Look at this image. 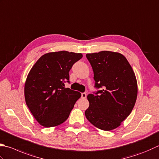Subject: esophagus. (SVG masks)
Instances as JSON below:
<instances>
[{
  "mask_svg": "<svg viewBox=\"0 0 159 159\" xmlns=\"http://www.w3.org/2000/svg\"><path fill=\"white\" fill-rule=\"evenodd\" d=\"M82 98H86V93H82Z\"/></svg>",
  "mask_w": 159,
  "mask_h": 159,
  "instance_id": "obj_1",
  "label": "esophagus"
}]
</instances>
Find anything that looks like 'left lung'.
Returning a JSON list of instances; mask_svg holds the SVG:
<instances>
[{
	"mask_svg": "<svg viewBox=\"0 0 159 159\" xmlns=\"http://www.w3.org/2000/svg\"><path fill=\"white\" fill-rule=\"evenodd\" d=\"M94 73L95 86L103 87L95 95L89 94L88 120L104 131L118 127L135 105L138 85L135 73L121 53L101 51L86 54Z\"/></svg>",
	"mask_w": 159,
	"mask_h": 159,
	"instance_id": "1",
	"label": "left lung"
}]
</instances>
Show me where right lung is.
Returning <instances> with one entry per match:
<instances>
[{"label": "right lung", "instance_id": "obj_1", "mask_svg": "<svg viewBox=\"0 0 159 159\" xmlns=\"http://www.w3.org/2000/svg\"><path fill=\"white\" fill-rule=\"evenodd\" d=\"M82 57V53L65 50L48 52L30 70L24 86L25 102L42 126L62 124L81 97L80 92L64 88V82H69L70 70Z\"/></svg>", "mask_w": 159, "mask_h": 159}]
</instances>
